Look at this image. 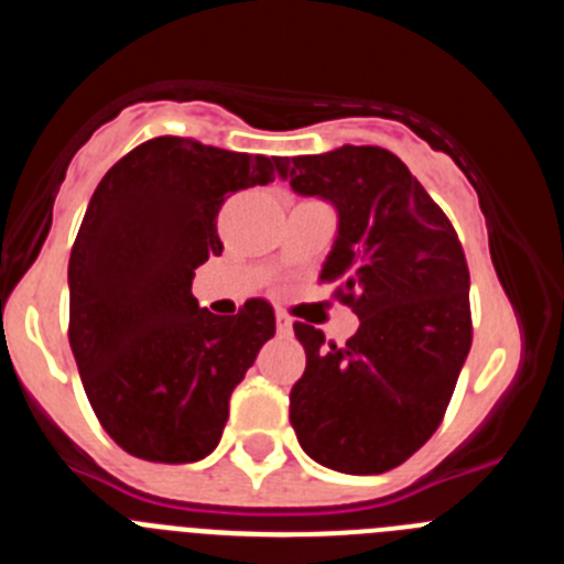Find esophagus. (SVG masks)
Returning <instances> with one entry per match:
<instances>
[{"label":"esophagus","instance_id":"esophagus-1","mask_svg":"<svg viewBox=\"0 0 564 564\" xmlns=\"http://www.w3.org/2000/svg\"><path fill=\"white\" fill-rule=\"evenodd\" d=\"M276 330L279 336H293V322L288 318V313H276Z\"/></svg>","mask_w":564,"mask_h":564}]
</instances>
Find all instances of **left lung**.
Returning <instances> with one entry per match:
<instances>
[{"label":"left lung","mask_w":564,"mask_h":564,"mask_svg":"<svg viewBox=\"0 0 564 564\" xmlns=\"http://www.w3.org/2000/svg\"><path fill=\"white\" fill-rule=\"evenodd\" d=\"M293 192L336 206L318 282L361 327L344 347L296 322L305 376L291 390L302 449L344 475H381L435 435L471 347L468 265L455 226L381 147H341L279 166Z\"/></svg>","instance_id":"8db88e82"}]
</instances>
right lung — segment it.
<instances>
[{"mask_svg":"<svg viewBox=\"0 0 564 564\" xmlns=\"http://www.w3.org/2000/svg\"><path fill=\"white\" fill-rule=\"evenodd\" d=\"M282 163L161 134L98 183L69 253L67 336L98 423L132 457L212 455L234 387L276 333L271 302L214 316L192 279L223 253V203L271 183Z\"/></svg>","mask_w":564,"mask_h":564,"instance_id":"add662e5","label":"right lung"}]
</instances>
